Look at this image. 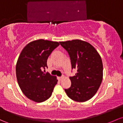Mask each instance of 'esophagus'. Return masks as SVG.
Instances as JSON below:
<instances>
[{"label": "esophagus", "mask_w": 123, "mask_h": 123, "mask_svg": "<svg viewBox=\"0 0 123 123\" xmlns=\"http://www.w3.org/2000/svg\"><path fill=\"white\" fill-rule=\"evenodd\" d=\"M58 78H59V80H61L63 78H64V76H60V77H58Z\"/></svg>", "instance_id": "34e87169"}]
</instances>
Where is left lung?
<instances>
[{"label":"left lung","mask_w":123,"mask_h":123,"mask_svg":"<svg viewBox=\"0 0 123 123\" xmlns=\"http://www.w3.org/2000/svg\"><path fill=\"white\" fill-rule=\"evenodd\" d=\"M68 52L72 69H76L69 77L71 86L65 89L70 99L84 102L91 99L99 89L103 79V63L100 56L91 44L80 40L59 42Z\"/></svg>","instance_id":"left-lung-1"}]
</instances>
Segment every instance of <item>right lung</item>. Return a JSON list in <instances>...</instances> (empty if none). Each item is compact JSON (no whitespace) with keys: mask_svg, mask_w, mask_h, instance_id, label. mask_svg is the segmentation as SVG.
<instances>
[{"mask_svg":"<svg viewBox=\"0 0 123 123\" xmlns=\"http://www.w3.org/2000/svg\"><path fill=\"white\" fill-rule=\"evenodd\" d=\"M59 45L58 42L40 39L27 44L20 53L16 67L17 82L24 95L34 102L49 99L57 83L56 76L42 69L47 68L48 56Z\"/></svg>","mask_w":123,"mask_h":123,"instance_id":"add662e5","label":"right lung"}]
</instances>
